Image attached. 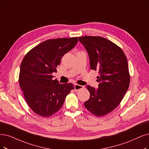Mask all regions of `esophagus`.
<instances>
[{"label":"esophagus","instance_id":"obj_1","mask_svg":"<svg viewBox=\"0 0 149 149\" xmlns=\"http://www.w3.org/2000/svg\"><path fill=\"white\" fill-rule=\"evenodd\" d=\"M83 88H84L83 86L78 85V84H75V86H74V90H75V91H79V90H80Z\"/></svg>","mask_w":149,"mask_h":149}]
</instances>
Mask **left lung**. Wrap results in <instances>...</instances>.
I'll use <instances>...</instances> for the list:
<instances>
[{
	"label": "left lung",
	"mask_w": 149,
	"mask_h": 149,
	"mask_svg": "<svg viewBox=\"0 0 149 149\" xmlns=\"http://www.w3.org/2000/svg\"><path fill=\"white\" fill-rule=\"evenodd\" d=\"M79 40L88 53L91 70H97L98 88L87 85L88 111L96 116L112 112L122 101L130 82L128 61L119 47L102 37L84 36Z\"/></svg>",
	"instance_id": "left-lung-1"
}]
</instances>
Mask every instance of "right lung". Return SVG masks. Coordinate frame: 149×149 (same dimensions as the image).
Returning a JSON list of instances; mask_svg holds the SVG:
<instances>
[{
    "label": "right lung",
    "instance_id": "1",
    "mask_svg": "<svg viewBox=\"0 0 149 149\" xmlns=\"http://www.w3.org/2000/svg\"><path fill=\"white\" fill-rule=\"evenodd\" d=\"M78 42L77 37L61 38L44 41L27 53L22 61L19 83L29 107L38 115L48 117L63 106L72 84H60L53 80L64 55Z\"/></svg>",
    "mask_w": 149,
    "mask_h": 149
}]
</instances>
